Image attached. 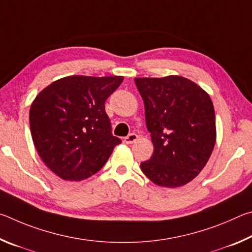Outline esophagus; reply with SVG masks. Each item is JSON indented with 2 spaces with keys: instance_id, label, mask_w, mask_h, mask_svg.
Masks as SVG:
<instances>
[{
  "instance_id": "34e87169",
  "label": "esophagus",
  "mask_w": 252,
  "mask_h": 252,
  "mask_svg": "<svg viewBox=\"0 0 252 252\" xmlns=\"http://www.w3.org/2000/svg\"><path fill=\"white\" fill-rule=\"evenodd\" d=\"M136 140H138V134L130 133L129 135L126 136L123 141H125L126 144H132V143H134V142L136 141Z\"/></svg>"
}]
</instances>
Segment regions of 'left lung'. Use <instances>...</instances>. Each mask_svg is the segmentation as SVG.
<instances>
[{
  "label": "left lung",
  "mask_w": 252,
  "mask_h": 252,
  "mask_svg": "<svg viewBox=\"0 0 252 252\" xmlns=\"http://www.w3.org/2000/svg\"><path fill=\"white\" fill-rule=\"evenodd\" d=\"M144 102L146 123L155 150L140 164L161 187L177 188L198 176L216 143V116L208 93L179 75L135 78Z\"/></svg>",
  "instance_id": "1"
}]
</instances>
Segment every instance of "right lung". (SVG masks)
<instances>
[{"label": "right lung", "instance_id": "1", "mask_svg": "<svg viewBox=\"0 0 252 252\" xmlns=\"http://www.w3.org/2000/svg\"><path fill=\"white\" fill-rule=\"evenodd\" d=\"M122 76L72 75L42 90L30 109L33 143L61 179L84 180L103 167L121 143L111 131L105 101Z\"/></svg>", "mask_w": 252, "mask_h": 252}]
</instances>
